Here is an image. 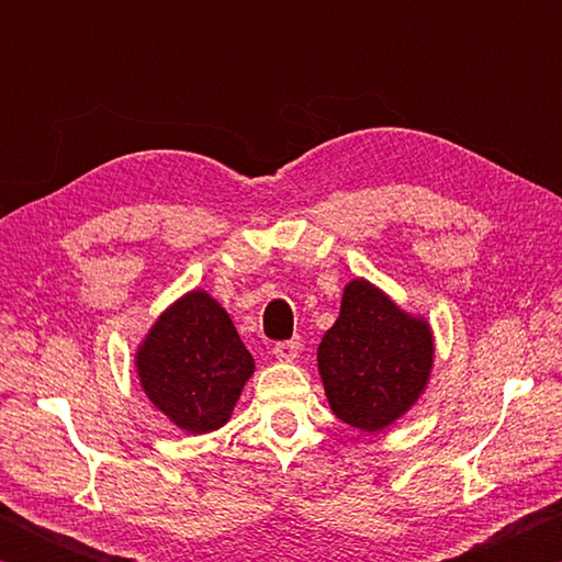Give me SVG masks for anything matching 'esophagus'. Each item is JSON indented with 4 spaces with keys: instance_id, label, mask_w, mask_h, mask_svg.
Returning a JSON list of instances; mask_svg holds the SVG:
<instances>
[{
    "instance_id": "esophagus-1",
    "label": "esophagus",
    "mask_w": 562,
    "mask_h": 562,
    "mask_svg": "<svg viewBox=\"0 0 562 562\" xmlns=\"http://www.w3.org/2000/svg\"><path fill=\"white\" fill-rule=\"evenodd\" d=\"M272 355L280 361H292L300 355V339H288V341H278L272 349Z\"/></svg>"
}]
</instances>
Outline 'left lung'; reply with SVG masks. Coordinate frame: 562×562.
<instances>
[{"instance_id": "8db88e82", "label": "left lung", "mask_w": 562, "mask_h": 562, "mask_svg": "<svg viewBox=\"0 0 562 562\" xmlns=\"http://www.w3.org/2000/svg\"><path fill=\"white\" fill-rule=\"evenodd\" d=\"M434 335L429 322L404 312L372 282L351 280L335 327L317 349L331 412L361 431H384L429 384Z\"/></svg>"}]
</instances>
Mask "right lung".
I'll return each instance as SVG.
<instances>
[{"instance_id": "right-lung-1", "label": "right lung", "mask_w": 562, "mask_h": 562, "mask_svg": "<svg viewBox=\"0 0 562 562\" xmlns=\"http://www.w3.org/2000/svg\"><path fill=\"white\" fill-rule=\"evenodd\" d=\"M136 372L150 404L178 429L207 434L231 418L255 359L221 304L193 290L150 327L136 351Z\"/></svg>"}]
</instances>
